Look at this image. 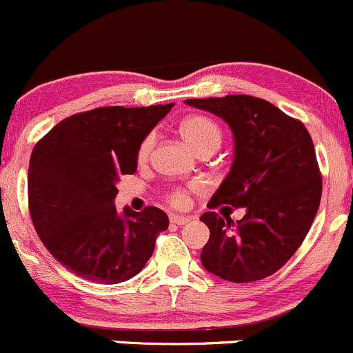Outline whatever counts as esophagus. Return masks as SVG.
<instances>
[{"instance_id":"1","label":"esophagus","mask_w":353,"mask_h":353,"mask_svg":"<svg viewBox=\"0 0 353 353\" xmlns=\"http://www.w3.org/2000/svg\"><path fill=\"white\" fill-rule=\"evenodd\" d=\"M170 221H172L173 225H178V226H181V225H185V223H188V221H190V218H188V216H178V214H172V216H170Z\"/></svg>"}]
</instances>
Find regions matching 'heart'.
Returning a JSON list of instances; mask_svg holds the SVG:
<instances>
[{
  "label": "heart",
  "instance_id": "heart-1",
  "mask_svg": "<svg viewBox=\"0 0 353 353\" xmlns=\"http://www.w3.org/2000/svg\"><path fill=\"white\" fill-rule=\"evenodd\" d=\"M178 132L183 137V141L194 149L197 154L202 152H214L219 148L223 139L221 128L218 127L216 121H212L211 118L202 117V114H192L187 117L178 127ZM152 145H154V139L152 135L142 139V142L137 148V161L141 165H144L149 159L152 151ZM195 190V187L192 188H173L168 194V202L175 208H185L190 202V192Z\"/></svg>",
  "mask_w": 353,
  "mask_h": 353
}]
</instances>
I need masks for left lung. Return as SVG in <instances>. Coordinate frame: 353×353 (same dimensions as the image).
I'll return each instance as SVG.
<instances>
[{
  "instance_id": "left-lung-1",
  "label": "left lung",
  "mask_w": 353,
  "mask_h": 353,
  "mask_svg": "<svg viewBox=\"0 0 353 353\" xmlns=\"http://www.w3.org/2000/svg\"><path fill=\"white\" fill-rule=\"evenodd\" d=\"M185 103L218 114L235 135L232 170L201 216L211 232L202 266L233 283L271 276L302 245L319 209L323 176L310 134L300 120L247 94ZM219 205L248 212L233 225L214 212Z\"/></svg>"
}]
</instances>
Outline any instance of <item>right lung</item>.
Listing matches in <instances>:
<instances>
[{
	"mask_svg": "<svg viewBox=\"0 0 353 353\" xmlns=\"http://www.w3.org/2000/svg\"><path fill=\"white\" fill-rule=\"evenodd\" d=\"M173 104L104 106L72 114L36 144L27 190L34 228L51 256L83 280H130L154 252L165 211L148 205L118 216V181L137 170L142 139Z\"/></svg>",
	"mask_w": 353,
	"mask_h": 353,
	"instance_id": "add662e5",
	"label": "right lung"
}]
</instances>
